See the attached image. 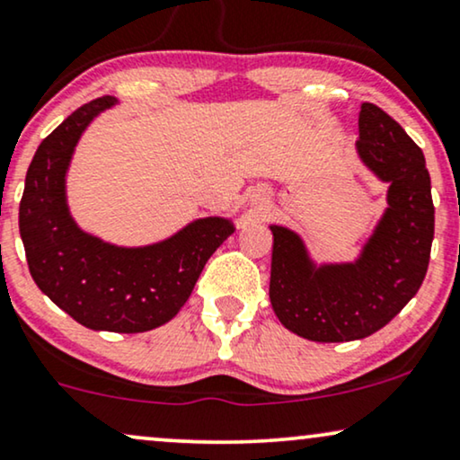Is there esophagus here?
Masks as SVG:
<instances>
[{"mask_svg": "<svg viewBox=\"0 0 460 460\" xmlns=\"http://www.w3.org/2000/svg\"><path fill=\"white\" fill-rule=\"evenodd\" d=\"M250 203H252L254 208H263L267 203V195L261 193V190H254V193L250 195Z\"/></svg>", "mask_w": 460, "mask_h": 460, "instance_id": "1", "label": "esophagus"}]
</instances>
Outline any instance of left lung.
Instances as JSON below:
<instances>
[{
	"instance_id": "obj_1",
	"label": "left lung",
	"mask_w": 460,
	"mask_h": 460,
	"mask_svg": "<svg viewBox=\"0 0 460 460\" xmlns=\"http://www.w3.org/2000/svg\"><path fill=\"white\" fill-rule=\"evenodd\" d=\"M357 155L388 184L386 210L354 261L316 263L297 231L273 234L270 299L280 323L310 341L363 340L393 321L427 276L435 231L422 150L385 110L365 102Z\"/></svg>"
}]
</instances>
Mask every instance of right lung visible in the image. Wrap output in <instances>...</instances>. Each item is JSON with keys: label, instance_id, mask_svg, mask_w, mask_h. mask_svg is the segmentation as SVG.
<instances>
[{"label": "right lung", "instance_id": "obj_1", "mask_svg": "<svg viewBox=\"0 0 460 460\" xmlns=\"http://www.w3.org/2000/svg\"><path fill=\"white\" fill-rule=\"evenodd\" d=\"M119 100L100 97L69 114L40 144L27 170L19 229L33 282L52 304L93 331L144 333L170 323L197 278L235 231L206 217L148 246H116L86 234L67 206V170L80 137Z\"/></svg>", "mask_w": 460, "mask_h": 460}]
</instances>
